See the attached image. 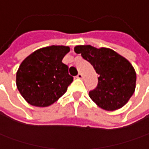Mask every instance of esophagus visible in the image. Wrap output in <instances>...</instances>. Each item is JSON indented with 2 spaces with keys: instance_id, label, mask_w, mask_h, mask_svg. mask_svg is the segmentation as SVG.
Returning <instances> with one entry per match:
<instances>
[{
  "instance_id": "34e87169",
  "label": "esophagus",
  "mask_w": 149,
  "mask_h": 149,
  "mask_svg": "<svg viewBox=\"0 0 149 149\" xmlns=\"http://www.w3.org/2000/svg\"><path fill=\"white\" fill-rule=\"evenodd\" d=\"M76 77H77V78H78V79H81V78H82V74H81V73H78Z\"/></svg>"
}]
</instances>
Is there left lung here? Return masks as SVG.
Instances as JSON below:
<instances>
[{"label": "left lung", "instance_id": "1", "mask_svg": "<svg viewBox=\"0 0 149 149\" xmlns=\"http://www.w3.org/2000/svg\"><path fill=\"white\" fill-rule=\"evenodd\" d=\"M74 51L88 61L98 74V84L89 96L105 110L125 105L135 90L136 73L131 63L114 50L91 45L76 46Z\"/></svg>", "mask_w": 149, "mask_h": 149}]
</instances>
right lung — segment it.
<instances>
[{
	"mask_svg": "<svg viewBox=\"0 0 149 149\" xmlns=\"http://www.w3.org/2000/svg\"><path fill=\"white\" fill-rule=\"evenodd\" d=\"M69 50L66 46L42 48L21 63L16 73V86L29 104L49 106L67 91L73 77L62 60Z\"/></svg>",
	"mask_w": 149,
	"mask_h": 149,
	"instance_id": "1",
	"label": "right lung"
}]
</instances>
